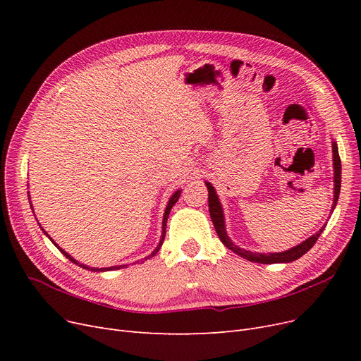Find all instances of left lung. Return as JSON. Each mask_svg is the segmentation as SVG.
<instances>
[{
	"label": "left lung",
	"mask_w": 361,
	"mask_h": 361,
	"mask_svg": "<svg viewBox=\"0 0 361 361\" xmlns=\"http://www.w3.org/2000/svg\"><path fill=\"white\" fill-rule=\"evenodd\" d=\"M332 152H334V203H332V209L331 212H334L338 197H339V190H341V159L338 155V145L334 140L332 142ZM207 192H209V197H207V202H209V214L215 226V231L219 237V240L222 241V244L225 245L226 249H230L231 252H234L235 255H238L240 257L249 260V262H256V263H263V264H272V263H290L294 262L297 259H300L302 255L307 253L314 243L317 241L319 235L322 234V231L325 230V225L322 228L310 235L307 240H305L302 243H300L298 245H294L290 250L286 252H279V253H256V252H250L238 247L233 243V240L226 234V226H225V218H224V209L222 204L219 202V197L216 195V190L214 188V185L209 181H204Z\"/></svg>",
	"instance_id": "1"
}]
</instances>
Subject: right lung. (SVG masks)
<instances>
[{
    "label": "right lung",
    "instance_id": "1",
    "mask_svg": "<svg viewBox=\"0 0 361 361\" xmlns=\"http://www.w3.org/2000/svg\"><path fill=\"white\" fill-rule=\"evenodd\" d=\"M180 195H181V190H177V192H174L173 193V196L169 197V200H168V204H166V207H165V212H164V219H162V233H161V240H159V243H158V245L155 247V250L152 252L149 256H146L145 259H140V262L143 263L145 260H147V259H152L154 257L158 252H159V249H161V245H162V243H164V238H165V234H166V221H168V215H169V212H171V207H173L176 203H177V200H178V197H180ZM29 203H30V207H32V212H33V206H32V202H30V197H29ZM39 224V222H37ZM39 226H41V224H39ZM41 230L44 231V228L41 226ZM44 234L54 243V245L56 249H60V252L67 257V259H70L73 263H75V264H79L80 268H83V269H87V271H92V272H106V271H117V269H124V268H127L128 264H118V267H109V268H90V267H87V264H83V263H80V262H78L75 260L74 257H71L64 249H61L59 244H56L48 234H47V231H44ZM136 263H139V260L136 262Z\"/></svg>",
    "mask_w": 361,
    "mask_h": 361
}]
</instances>
